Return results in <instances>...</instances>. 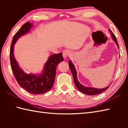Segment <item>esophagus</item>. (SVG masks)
Wrapping results in <instances>:
<instances>
[{
  "label": "esophagus",
  "mask_w": 128,
  "mask_h": 128,
  "mask_svg": "<svg viewBox=\"0 0 128 128\" xmlns=\"http://www.w3.org/2000/svg\"><path fill=\"white\" fill-rule=\"evenodd\" d=\"M71 55V52L70 51H69V50H65L63 51L62 52V56L64 59H66V58H68V56H70Z\"/></svg>",
  "instance_id": "34e87169"
}]
</instances>
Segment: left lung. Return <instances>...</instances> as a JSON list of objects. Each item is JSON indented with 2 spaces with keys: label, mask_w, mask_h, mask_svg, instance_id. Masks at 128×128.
<instances>
[{
  "label": "left lung",
  "mask_w": 128,
  "mask_h": 128,
  "mask_svg": "<svg viewBox=\"0 0 128 128\" xmlns=\"http://www.w3.org/2000/svg\"><path fill=\"white\" fill-rule=\"evenodd\" d=\"M110 33H111V34L112 39H113V40L114 41V42H115V43L117 44V46H118V48H119L118 40H117V39L116 38L115 36H114V34L113 32H112L110 29ZM69 68H70V69L71 70V72H72V73L75 85H76V86L78 89V90H80V92H82V93H84V94H87L88 95H94L100 94V93L103 92L104 91L107 90V88L110 87V86H107V87L103 88H88V87H85V86H84L83 85H82L78 81V80L77 78L76 70V69L74 68V65L72 64V62H71V61H69Z\"/></svg>",
  "instance_id": "1"
}]
</instances>
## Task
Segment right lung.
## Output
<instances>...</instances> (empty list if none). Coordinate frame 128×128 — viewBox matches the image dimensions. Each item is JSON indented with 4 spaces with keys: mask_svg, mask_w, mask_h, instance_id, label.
<instances>
[{
    "mask_svg": "<svg viewBox=\"0 0 128 128\" xmlns=\"http://www.w3.org/2000/svg\"><path fill=\"white\" fill-rule=\"evenodd\" d=\"M32 25L29 22L24 24L14 34L10 44V58L12 72L21 88L33 94H43L48 92L53 86L58 65L63 61L62 52L51 55L45 64L44 70L40 75L26 74L18 66L14 55V44L21 36L29 31Z\"/></svg>",
    "mask_w": 128,
    "mask_h": 128,
    "instance_id": "right-lung-1",
    "label": "right lung"
}]
</instances>
